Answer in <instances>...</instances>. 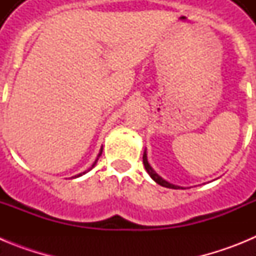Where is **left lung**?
I'll return each instance as SVG.
<instances>
[{"mask_svg":"<svg viewBox=\"0 0 256 256\" xmlns=\"http://www.w3.org/2000/svg\"><path fill=\"white\" fill-rule=\"evenodd\" d=\"M144 169L148 170V176H150V177L152 178V180H155V182L158 183V184H160V186H162V187H166V188H174V190L180 188V186H176V184H173V183H169L168 180H165L164 178L160 177L159 174H158L155 170H154L152 166H151V165L148 164V152H146V150H144Z\"/></svg>","mask_w":256,"mask_h":256,"instance_id":"1","label":"left lung"}]
</instances>
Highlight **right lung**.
<instances>
[{
    "mask_svg": "<svg viewBox=\"0 0 256 256\" xmlns=\"http://www.w3.org/2000/svg\"><path fill=\"white\" fill-rule=\"evenodd\" d=\"M101 154H102V148H101V150H100V152H98V155H97V158H96V160H94V164H92V166H91V168H90V169H88V170H86V172H83V173H80V174H78V176H76V177H73V178H78V177H80V176H83V174H86V173H87V172H90V170H91V169H92V168H94V165H96V162H97V160H98V158H100V156H101Z\"/></svg>",
    "mask_w": 256,
    "mask_h": 256,
    "instance_id": "obj_1",
    "label": "right lung"
}]
</instances>
